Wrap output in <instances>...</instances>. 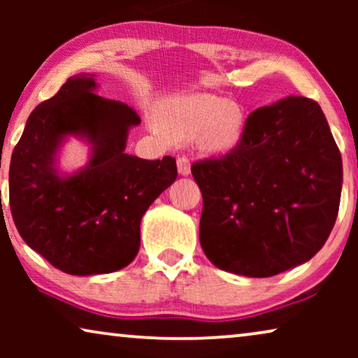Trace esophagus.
Here are the masks:
<instances>
[{
    "mask_svg": "<svg viewBox=\"0 0 358 358\" xmlns=\"http://www.w3.org/2000/svg\"><path fill=\"white\" fill-rule=\"evenodd\" d=\"M178 171L180 176H189L190 174V161L185 156H179L178 158Z\"/></svg>",
    "mask_w": 358,
    "mask_h": 358,
    "instance_id": "obj_1",
    "label": "esophagus"
}]
</instances>
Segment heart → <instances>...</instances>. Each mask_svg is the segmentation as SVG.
Masks as SVG:
<instances>
[{"instance_id":"heart-1","label":"heart","mask_w":358,"mask_h":358,"mask_svg":"<svg viewBox=\"0 0 358 358\" xmlns=\"http://www.w3.org/2000/svg\"><path fill=\"white\" fill-rule=\"evenodd\" d=\"M171 134L179 140L200 135L210 153H227L241 140L244 115L236 104L212 94L176 97L164 109Z\"/></svg>"}]
</instances>
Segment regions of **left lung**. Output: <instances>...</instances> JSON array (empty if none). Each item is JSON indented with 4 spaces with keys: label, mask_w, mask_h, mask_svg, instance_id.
Masks as SVG:
<instances>
[{
    "label": "left lung",
    "mask_w": 358,
    "mask_h": 358,
    "mask_svg": "<svg viewBox=\"0 0 358 358\" xmlns=\"http://www.w3.org/2000/svg\"><path fill=\"white\" fill-rule=\"evenodd\" d=\"M203 199L200 244L213 266L272 277L315 256L341 203L342 158L317 102L259 107L239 143L192 164Z\"/></svg>",
    "instance_id": "obj_1"
}]
</instances>
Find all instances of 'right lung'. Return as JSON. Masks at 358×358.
Masks as SVG:
<instances>
[{
  "mask_svg": "<svg viewBox=\"0 0 358 358\" xmlns=\"http://www.w3.org/2000/svg\"><path fill=\"white\" fill-rule=\"evenodd\" d=\"M94 75L68 78L38 104L9 166V207L34 251L70 275L120 271L140 249V222L178 178L173 156L141 159L125 153L136 112L96 94ZM68 136L90 145V161L62 175L56 155Z\"/></svg>",
  "mask_w": 358,
  "mask_h": 358,
  "instance_id": "add662e5",
  "label": "right lung"
}]
</instances>
